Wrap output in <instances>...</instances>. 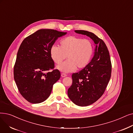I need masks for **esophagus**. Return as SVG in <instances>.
Segmentation results:
<instances>
[{
	"label": "esophagus",
	"instance_id": "esophagus-1",
	"mask_svg": "<svg viewBox=\"0 0 133 133\" xmlns=\"http://www.w3.org/2000/svg\"><path fill=\"white\" fill-rule=\"evenodd\" d=\"M61 77H66V76H67V74H66L65 73H61Z\"/></svg>",
	"mask_w": 133,
	"mask_h": 133
}]
</instances>
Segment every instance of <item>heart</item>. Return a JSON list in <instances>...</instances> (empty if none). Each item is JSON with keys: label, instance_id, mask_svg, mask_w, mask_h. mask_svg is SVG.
Returning a JSON list of instances; mask_svg holds the SVG:
<instances>
[{"label": "heart", "instance_id": "obj_1", "mask_svg": "<svg viewBox=\"0 0 133 133\" xmlns=\"http://www.w3.org/2000/svg\"><path fill=\"white\" fill-rule=\"evenodd\" d=\"M59 47L53 45L50 49L51 59L57 65L66 58L68 60L57 66L61 72H72L82 70L87 66L94 53V45L88 39L70 36L60 41Z\"/></svg>", "mask_w": 133, "mask_h": 133}]
</instances>
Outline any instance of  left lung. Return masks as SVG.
<instances>
[{
  "label": "left lung",
  "mask_w": 133,
  "mask_h": 133,
  "mask_svg": "<svg viewBox=\"0 0 133 133\" xmlns=\"http://www.w3.org/2000/svg\"><path fill=\"white\" fill-rule=\"evenodd\" d=\"M75 32L89 36L96 44L94 56L89 65L72 74V85L67 92L75 104L86 107L96 102L104 93L111 78L112 66L109 50L102 39L88 31Z\"/></svg>",
  "instance_id": "8db88e82"
}]
</instances>
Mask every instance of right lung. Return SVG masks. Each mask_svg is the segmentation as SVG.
<instances>
[{"label":"right lung","mask_w":133,"mask_h":133,"mask_svg":"<svg viewBox=\"0 0 133 133\" xmlns=\"http://www.w3.org/2000/svg\"><path fill=\"white\" fill-rule=\"evenodd\" d=\"M66 32L40 29L26 37L19 48L14 69V79L21 95L32 104L45 101L61 77L54 68L50 49ZM53 69L50 72L47 71Z\"/></svg>","instance_id":"1"}]
</instances>
